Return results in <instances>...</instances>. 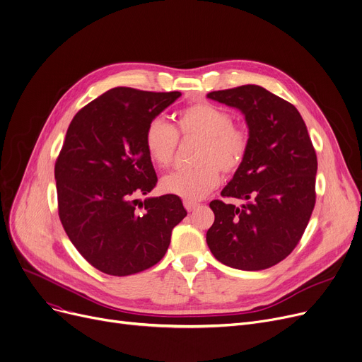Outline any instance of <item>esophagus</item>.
<instances>
[{
	"label": "esophagus",
	"mask_w": 362,
	"mask_h": 362,
	"mask_svg": "<svg viewBox=\"0 0 362 362\" xmlns=\"http://www.w3.org/2000/svg\"><path fill=\"white\" fill-rule=\"evenodd\" d=\"M183 205H185V208H186V210H187L189 213H192L194 210H197V208L199 206V204H197V202H191V201H185V202H183Z\"/></svg>",
	"instance_id": "34e87169"
}]
</instances>
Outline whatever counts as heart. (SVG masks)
<instances>
[{"label":"heart","instance_id":"heart-1","mask_svg":"<svg viewBox=\"0 0 362 362\" xmlns=\"http://www.w3.org/2000/svg\"><path fill=\"white\" fill-rule=\"evenodd\" d=\"M179 135L199 138L195 152L199 164L167 175L161 189L191 202L202 199L218 185L220 168L224 173L236 171L250 149L248 132L232 123L229 111L211 103H197L177 112L176 129L163 119L148 123L144 142L151 161L161 168L173 163Z\"/></svg>","mask_w":362,"mask_h":362}]
</instances>
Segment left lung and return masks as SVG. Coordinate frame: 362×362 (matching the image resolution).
I'll return each mask as SVG.
<instances>
[{
    "label": "left lung",
    "mask_w": 362,
    "mask_h": 362,
    "mask_svg": "<svg viewBox=\"0 0 362 362\" xmlns=\"http://www.w3.org/2000/svg\"><path fill=\"white\" fill-rule=\"evenodd\" d=\"M242 111L250 149L221 197L210 202L206 232L213 255L232 269L258 272L286 258L300 240L315 205L317 156L305 122L291 103L258 85L206 95Z\"/></svg>",
    "instance_id": "obj_1"
}]
</instances>
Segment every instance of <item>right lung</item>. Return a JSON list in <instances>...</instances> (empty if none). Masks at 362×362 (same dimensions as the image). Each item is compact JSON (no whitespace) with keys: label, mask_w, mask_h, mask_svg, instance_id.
Returning a JSON list of instances; mask_svg holds the SVG:
<instances>
[{"label":"right lung","mask_w":362,"mask_h":362,"mask_svg":"<svg viewBox=\"0 0 362 362\" xmlns=\"http://www.w3.org/2000/svg\"><path fill=\"white\" fill-rule=\"evenodd\" d=\"M180 95L112 88L79 110L67 129L54 168L59 216L76 250L105 274L156 265L187 214L176 195L138 199L157 185L145 129Z\"/></svg>","instance_id":"add662e5"}]
</instances>
